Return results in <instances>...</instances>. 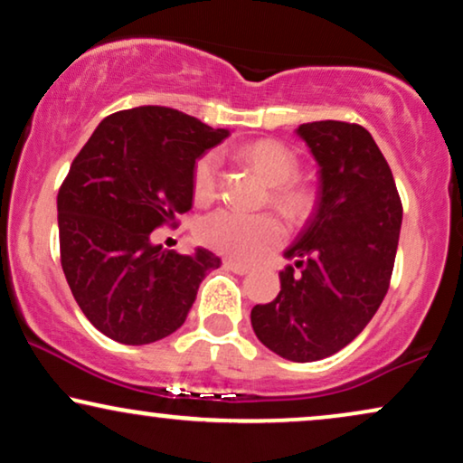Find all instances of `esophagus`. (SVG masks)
<instances>
[{"label":"esophagus","instance_id":"1","mask_svg":"<svg viewBox=\"0 0 463 463\" xmlns=\"http://www.w3.org/2000/svg\"><path fill=\"white\" fill-rule=\"evenodd\" d=\"M224 267L228 269V271L239 273V275L250 273V265H243V262H237V260H231V259H226V260H224Z\"/></svg>","mask_w":463,"mask_h":463}]
</instances>
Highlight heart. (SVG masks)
<instances>
[{"label":"heart","instance_id":"1","mask_svg":"<svg viewBox=\"0 0 463 463\" xmlns=\"http://www.w3.org/2000/svg\"><path fill=\"white\" fill-rule=\"evenodd\" d=\"M245 162L271 185V201L288 220H303L314 207V188L297 181V156L278 140H256L243 149ZM220 185V157L204 154L196 162L192 188L198 203L213 201ZM203 245L237 260H251L284 239V226L275 215H245L232 209H218L198 224Z\"/></svg>","mask_w":463,"mask_h":463}]
</instances>
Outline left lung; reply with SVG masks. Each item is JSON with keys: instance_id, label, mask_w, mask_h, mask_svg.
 <instances>
[{"instance_id": "obj_1", "label": "left lung", "mask_w": 463, "mask_h": 463, "mask_svg": "<svg viewBox=\"0 0 463 463\" xmlns=\"http://www.w3.org/2000/svg\"><path fill=\"white\" fill-rule=\"evenodd\" d=\"M320 166L316 212L284 251L278 297L251 309V329L275 354L320 361L348 346L389 290L402 201L376 140L363 126L297 128Z\"/></svg>"}]
</instances>
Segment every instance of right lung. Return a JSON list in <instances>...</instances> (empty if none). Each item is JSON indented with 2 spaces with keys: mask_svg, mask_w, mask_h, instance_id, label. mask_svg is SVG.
<instances>
[{
  "mask_svg": "<svg viewBox=\"0 0 463 463\" xmlns=\"http://www.w3.org/2000/svg\"><path fill=\"white\" fill-rule=\"evenodd\" d=\"M228 130L166 107L100 121L57 194L61 267L76 303L104 335L143 346L188 318L198 286L220 267L209 250L177 254L154 231L192 209V175Z\"/></svg>",
  "mask_w": 463,
  "mask_h": 463,
  "instance_id": "right-lung-1",
  "label": "right lung"
}]
</instances>
